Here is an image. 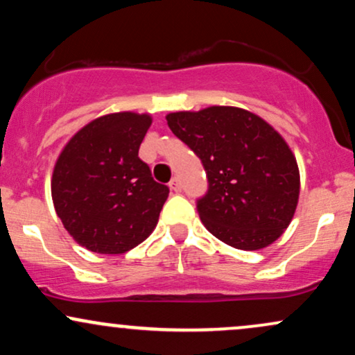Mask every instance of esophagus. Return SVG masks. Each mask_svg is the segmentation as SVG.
Masks as SVG:
<instances>
[{
  "label": "esophagus",
  "instance_id": "obj_1",
  "mask_svg": "<svg viewBox=\"0 0 355 355\" xmlns=\"http://www.w3.org/2000/svg\"><path fill=\"white\" fill-rule=\"evenodd\" d=\"M168 185H170V190L175 191V193H178V191H182V183H180V180H178L177 177L172 178V182H170Z\"/></svg>",
  "mask_w": 355,
  "mask_h": 355
}]
</instances>
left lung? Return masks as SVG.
<instances>
[{"instance_id": "8db88e82", "label": "left lung", "mask_w": 355, "mask_h": 355, "mask_svg": "<svg viewBox=\"0 0 355 355\" xmlns=\"http://www.w3.org/2000/svg\"><path fill=\"white\" fill-rule=\"evenodd\" d=\"M166 123L207 172L209 190L197 200L207 230L240 250L275 242L294 217L300 191L297 160L280 133L235 107L168 113Z\"/></svg>"}]
</instances>
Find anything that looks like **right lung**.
<instances>
[{"label": "right lung", "mask_w": 355, "mask_h": 355, "mask_svg": "<svg viewBox=\"0 0 355 355\" xmlns=\"http://www.w3.org/2000/svg\"><path fill=\"white\" fill-rule=\"evenodd\" d=\"M150 125L146 113H110L85 125L60 153L53 205L81 247L125 254L157 227L170 190L138 157Z\"/></svg>", "instance_id": "right-lung-1"}]
</instances>
